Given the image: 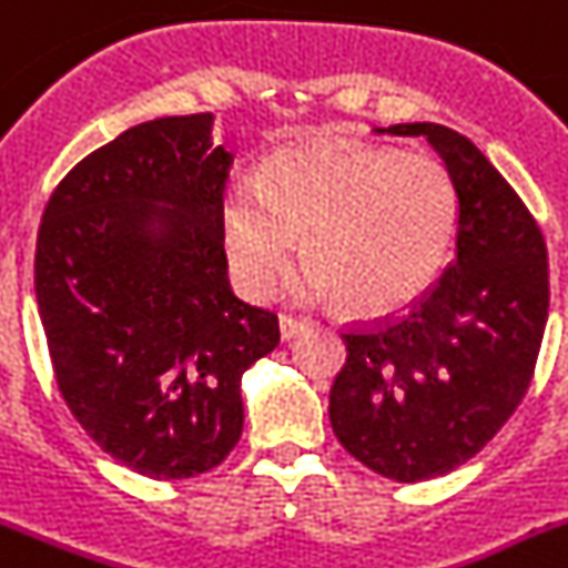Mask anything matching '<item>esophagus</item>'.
<instances>
[{
  "label": "esophagus",
  "mask_w": 568,
  "mask_h": 568,
  "mask_svg": "<svg viewBox=\"0 0 568 568\" xmlns=\"http://www.w3.org/2000/svg\"><path fill=\"white\" fill-rule=\"evenodd\" d=\"M312 326V321H306V317H294V314H280V335H283V341H292V337L303 335L306 328Z\"/></svg>",
  "instance_id": "34e87169"
}]
</instances>
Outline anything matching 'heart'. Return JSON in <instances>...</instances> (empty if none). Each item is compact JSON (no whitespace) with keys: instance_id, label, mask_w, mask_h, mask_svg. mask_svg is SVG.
I'll return each instance as SVG.
<instances>
[{"instance_id":"obj_1","label":"heart","mask_w":568,"mask_h":568,"mask_svg":"<svg viewBox=\"0 0 568 568\" xmlns=\"http://www.w3.org/2000/svg\"><path fill=\"white\" fill-rule=\"evenodd\" d=\"M459 195L430 152L393 146H283L256 181L231 179L219 202L227 265L247 297L274 292L303 254L297 297H341L349 312L387 314L416 300L445 265Z\"/></svg>"}]
</instances>
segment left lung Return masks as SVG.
Here are the masks:
<instances>
[{
	"label": "left lung",
	"instance_id": "obj_1",
	"mask_svg": "<svg viewBox=\"0 0 568 568\" xmlns=\"http://www.w3.org/2000/svg\"><path fill=\"white\" fill-rule=\"evenodd\" d=\"M378 132L424 135L442 155L459 195L456 256L407 314L343 332L328 418L366 468L424 483L474 459L528 393L549 254L531 211L468 138L438 123Z\"/></svg>",
	"mask_w": 568,
	"mask_h": 568
}]
</instances>
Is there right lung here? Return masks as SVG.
<instances>
[{
  "label": "right lung",
  "mask_w": 568,
  "mask_h": 568,
  "mask_svg": "<svg viewBox=\"0 0 568 568\" xmlns=\"http://www.w3.org/2000/svg\"><path fill=\"white\" fill-rule=\"evenodd\" d=\"M233 155L213 114L138 123L51 193L33 285L57 387L114 462L190 479L242 436L240 381L280 343L227 283L219 202Z\"/></svg>",
  "instance_id": "add662e5"
}]
</instances>
